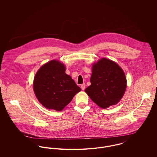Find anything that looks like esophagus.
Returning <instances> with one entry per match:
<instances>
[{"label":"esophagus","mask_w":157,"mask_h":157,"mask_svg":"<svg viewBox=\"0 0 157 157\" xmlns=\"http://www.w3.org/2000/svg\"><path fill=\"white\" fill-rule=\"evenodd\" d=\"M85 87H86V85H85V83H83V84H82V85H81V88H82V90H85Z\"/></svg>","instance_id":"obj_1"}]
</instances>
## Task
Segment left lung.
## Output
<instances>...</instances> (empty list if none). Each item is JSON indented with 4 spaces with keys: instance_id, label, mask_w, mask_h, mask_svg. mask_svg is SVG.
<instances>
[{
    "instance_id": "obj_1",
    "label": "left lung",
    "mask_w": 157,
    "mask_h": 157,
    "mask_svg": "<svg viewBox=\"0 0 157 157\" xmlns=\"http://www.w3.org/2000/svg\"><path fill=\"white\" fill-rule=\"evenodd\" d=\"M90 85L85 92L98 106L106 109L118 103L126 88V78L122 69L106 58L92 67Z\"/></svg>"
}]
</instances>
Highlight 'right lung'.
I'll return each mask as SVG.
<instances>
[{"label":"right lung","instance_id":"1","mask_svg":"<svg viewBox=\"0 0 157 157\" xmlns=\"http://www.w3.org/2000/svg\"><path fill=\"white\" fill-rule=\"evenodd\" d=\"M33 89L39 102L49 109L62 111L80 91V88L65 73L64 65L51 60L37 72Z\"/></svg>","mask_w":157,"mask_h":157}]
</instances>
